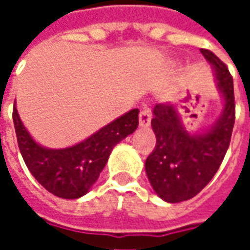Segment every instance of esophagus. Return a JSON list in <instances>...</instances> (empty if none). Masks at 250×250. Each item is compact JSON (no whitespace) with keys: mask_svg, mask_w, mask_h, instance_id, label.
Listing matches in <instances>:
<instances>
[{"mask_svg":"<svg viewBox=\"0 0 250 250\" xmlns=\"http://www.w3.org/2000/svg\"><path fill=\"white\" fill-rule=\"evenodd\" d=\"M151 123V112L148 108H143L139 114V125L141 127H148Z\"/></svg>","mask_w":250,"mask_h":250,"instance_id":"obj_1","label":"esophagus"}]
</instances>
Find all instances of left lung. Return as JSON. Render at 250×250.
<instances>
[{
  "label": "left lung",
  "instance_id": "8db88e82",
  "mask_svg": "<svg viewBox=\"0 0 250 250\" xmlns=\"http://www.w3.org/2000/svg\"><path fill=\"white\" fill-rule=\"evenodd\" d=\"M214 72L224 100L222 112L208 130L188 132L174 104H157L151 127L157 145L145 163L147 178L159 198L178 204L193 198L220 168L234 125V89L228 66L213 52L201 49Z\"/></svg>",
  "mask_w": 250,
  "mask_h": 250
}]
</instances>
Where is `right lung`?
<instances>
[{"label": "right lung", "mask_w": 250, "mask_h": 250, "mask_svg": "<svg viewBox=\"0 0 250 250\" xmlns=\"http://www.w3.org/2000/svg\"><path fill=\"white\" fill-rule=\"evenodd\" d=\"M13 123L20 152L37 182L56 197L76 199L85 195L98 181L112 148L138 128L139 109H131L87 139L65 148L39 145L20 119L16 104Z\"/></svg>", "instance_id": "right-lung-1"}]
</instances>
